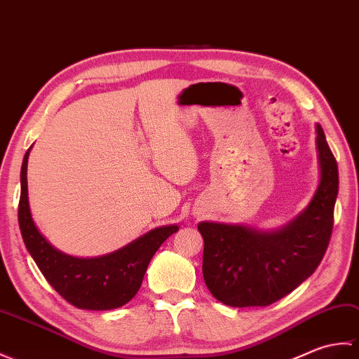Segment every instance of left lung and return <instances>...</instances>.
I'll list each match as a JSON object with an SVG mask.
<instances>
[{"label": "left lung", "mask_w": 359, "mask_h": 359, "mask_svg": "<svg viewBox=\"0 0 359 359\" xmlns=\"http://www.w3.org/2000/svg\"><path fill=\"white\" fill-rule=\"evenodd\" d=\"M321 180L313 200L289 226L262 233L243 226L200 222L203 275L215 298L232 307L270 306L312 275L332 236L338 164L316 124Z\"/></svg>", "instance_id": "1"}]
</instances>
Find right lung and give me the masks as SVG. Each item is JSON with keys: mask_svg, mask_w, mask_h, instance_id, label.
Instances as JSON below:
<instances>
[{"mask_svg": "<svg viewBox=\"0 0 359 359\" xmlns=\"http://www.w3.org/2000/svg\"><path fill=\"white\" fill-rule=\"evenodd\" d=\"M21 165L18 222L32 258L52 287L72 306L87 310H112L129 302L141 287L150 259L177 226L150 230L123 249L98 258H75L55 249L32 219L27 198V158Z\"/></svg>", "mask_w": 359, "mask_h": 359, "instance_id": "1", "label": "right lung"}]
</instances>
